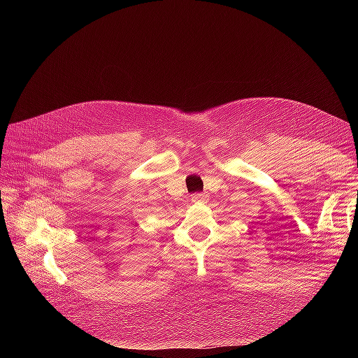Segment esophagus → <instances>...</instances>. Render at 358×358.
Segmentation results:
<instances>
[{"mask_svg": "<svg viewBox=\"0 0 358 358\" xmlns=\"http://www.w3.org/2000/svg\"><path fill=\"white\" fill-rule=\"evenodd\" d=\"M191 200L194 203H201V201L206 200V196H203V194H194V196L191 197Z\"/></svg>", "mask_w": 358, "mask_h": 358, "instance_id": "1", "label": "esophagus"}]
</instances>
